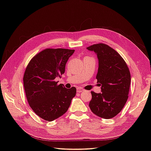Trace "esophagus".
<instances>
[{"label":"esophagus","instance_id":"34e87169","mask_svg":"<svg viewBox=\"0 0 151 151\" xmlns=\"http://www.w3.org/2000/svg\"><path fill=\"white\" fill-rule=\"evenodd\" d=\"M84 91H85V90H84L83 88H80V87L77 88V93H81V92H83Z\"/></svg>","mask_w":151,"mask_h":151}]
</instances>
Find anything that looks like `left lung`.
Listing matches in <instances>:
<instances>
[{
  "label": "left lung",
  "instance_id": "1",
  "mask_svg": "<svg viewBox=\"0 0 151 151\" xmlns=\"http://www.w3.org/2000/svg\"><path fill=\"white\" fill-rule=\"evenodd\" d=\"M99 59L96 78L101 86V93L91 91L89 103L92 112L101 118L109 119L117 115L123 109L129 98L131 73L129 67L118 52L103 43L90 46Z\"/></svg>",
  "mask_w": 151,
  "mask_h": 151
}]
</instances>
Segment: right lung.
<instances>
[{"label": "right lung", "mask_w": 151, "mask_h": 151, "mask_svg": "<svg viewBox=\"0 0 151 151\" xmlns=\"http://www.w3.org/2000/svg\"><path fill=\"white\" fill-rule=\"evenodd\" d=\"M75 50L46 48L36 55L25 70L23 83L30 108L40 118L52 121L69 108L76 89L58 85L55 78L65 73V66Z\"/></svg>", "instance_id": "add662e5"}]
</instances>
